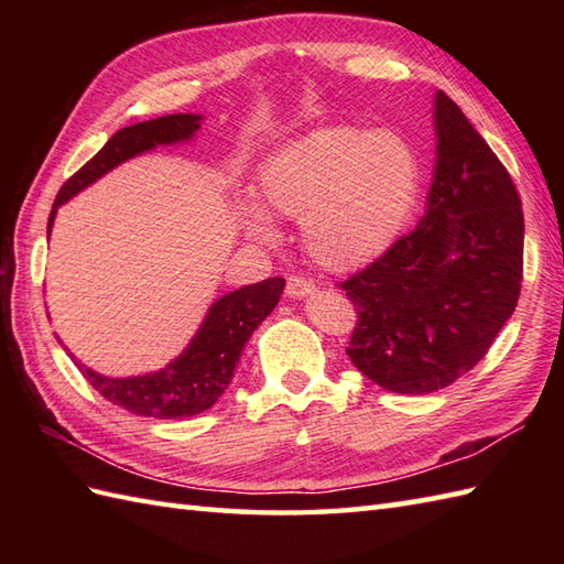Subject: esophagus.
<instances>
[{
    "mask_svg": "<svg viewBox=\"0 0 564 564\" xmlns=\"http://www.w3.org/2000/svg\"><path fill=\"white\" fill-rule=\"evenodd\" d=\"M285 293L291 297H305V295H313L315 293V283L310 279H303V275H291L289 281H285Z\"/></svg>",
    "mask_w": 564,
    "mask_h": 564,
    "instance_id": "esophagus-1",
    "label": "esophagus"
}]
</instances>
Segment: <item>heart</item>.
I'll return each instance as SVG.
<instances>
[{"label":"heart","mask_w":564,"mask_h":564,"mask_svg":"<svg viewBox=\"0 0 564 564\" xmlns=\"http://www.w3.org/2000/svg\"><path fill=\"white\" fill-rule=\"evenodd\" d=\"M422 184L416 152L392 130L334 126L285 145L263 164L261 194L283 218L303 220L307 254L329 271H356L386 254L410 220ZM247 230L273 237L249 210Z\"/></svg>","instance_id":"heart-1"}]
</instances>
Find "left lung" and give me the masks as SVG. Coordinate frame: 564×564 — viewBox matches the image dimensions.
<instances>
[{
    "mask_svg": "<svg viewBox=\"0 0 564 564\" xmlns=\"http://www.w3.org/2000/svg\"><path fill=\"white\" fill-rule=\"evenodd\" d=\"M436 166L424 218L339 283L358 317L354 366L424 394L482 361L523 281V210L507 166L446 94L434 101Z\"/></svg>",
    "mask_w": 564,
    "mask_h": 564,
    "instance_id": "obj_1",
    "label": "left lung"
}]
</instances>
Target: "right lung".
I'll list each match as a JSON object with an SVG mask.
<instances>
[{
    "mask_svg": "<svg viewBox=\"0 0 564 564\" xmlns=\"http://www.w3.org/2000/svg\"><path fill=\"white\" fill-rule=\"evenodd\" d=\"M198 123L200 116L196 113H172L118 130L57 191L51 218H47V235H51L57 206H63L65 200L79 194L82 188H87L99 176L111 172L121 162L135 158V154H142L158 145H172V142L191 140L200 128ZM283 285L285 281L275 275V279L251 283L245 285V289L218 297L210 305L206 319H203L200 329L191 339L184 354L174 358L170 366L158 370V373L135 378H106L101 373H94L91 368L82 366L75 356H72V361H75L82 376L89 380V386L104 400L123 406L128 412L154 419L196 416L210 410L227 390V386H230L239 354H242L251 332L279 305Z\"/></svg>",
    "mask_w": 564,
    "mask_h": 564,
    "instance_id": "add662e5",
    "label": "right lung"
}]
</instances>
